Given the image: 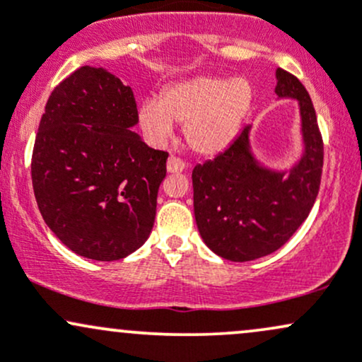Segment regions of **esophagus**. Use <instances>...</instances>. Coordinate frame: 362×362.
Wrapping results in <instances>:
<instances>
[{"mask_svg":"<svg viewBox=\"0 0 362 362\" xmlns=\"http://www.w3.org/2000/svg\"><path fill=\"white\" fill-rule=\"evenodd\" d=\"M167 170L170 173H178V172H184L185 170V163L177 156H170L167 161Z\"/></svg>","mask_w":362,"mask_h":362,"instance_id":"obj_1","label":"esophagus"}]
</instances>
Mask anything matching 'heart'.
Segmentation results:
<instances>
[{
	"mask_svg": "<svg viewBox=\"0 0 362 362\" xmlns=\"http://www.w3.org/2000/svg\"><path fill=\"white\" fill-rule=\"evenodd\" d=\"M250 103L252 86L245 78L195 76L165 88L158 102L141 103L139 126L153 143H161L172 124H182L194 153L218 155L235 139Z\"/></svg>",
	"mask_w": 362,
	"mask_h": 362,
	"instance_id": "b5f03b06",
	"label": "heart"
}]
</instances>
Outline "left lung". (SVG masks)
I'll return each mask as SVG.
<instances>
[{
    "instance_id": "left-lung-1",
    "label": "left lung",
    "mask_w": 362,
    "mask_h": 362,
    "mask_svg": "<svg viewBox=\"0 0 362 362\" xmlns=\"http://www.w3.org/2000/svg\"><path fill=\"white\" fill-rule=\"evenodd\" d=\"M277 97L300 102L305 155L286 172L260 167L245 127L230 148L192 170L194 214L199 233L219 257L233 262L260 259L279 250L308 218L323 168V139L303 83L277 69Z\"/></svg>"
}]
</instances>
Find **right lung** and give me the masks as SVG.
<instances>
[{"label":"right lung","mask_w":362,"mask_h":362,"mask_svg":"<svg viewBox=\"0 0 362 362\" xmlns=\"http://www.w3.org/2000/svg\"><path fill=\"white\" fill-rule=\"evenodd\" d=\"M131 86L81 66L45 103L32 153V185L45 224L69 250L110 262L148 240L167 151L149 148Z\"/></svg>","instance_id":"1"}]
</instances>
